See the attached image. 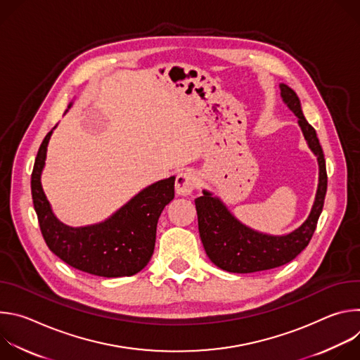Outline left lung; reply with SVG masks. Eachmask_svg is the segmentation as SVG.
<instances>
[{"label": "left lung", "mask_w": 360, "mask_h": 360, "mask_svg": "<svg viewBox=\"0 0 360 360\" xmlns=\"http://www.w3.org/2000/svg\"><path fill=\"white\" fill-rule=\"evenodd\" d=\"M72 104L74 101L64 115ZM57 127L58 124L45 135L31 175L34 210L48 248L68 265L91 275L121 278L141 272L150 258L158 219L175 196V176L142 188L104 221L82 226L67 225L54 212L41 182L48 143Z\"/></svg>", "instance_id": "obj_1"}]
</instances>
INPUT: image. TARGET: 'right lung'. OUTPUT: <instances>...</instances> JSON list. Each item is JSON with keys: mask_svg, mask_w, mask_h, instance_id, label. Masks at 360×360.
I'll list each match as a JSON object with an SVG mask.
<instances>
[{"mask_svg": "<svg viewBox=\"0 0 360 360\" xmlns=\"http://www.w3.org/2000/svg\"><path fill=\"white\" fill-rule=\"evenodd\" d=\"M283 104L297 118L303 138L318 161L319 178L315 200L306 221L285 235H271L255 231L242 224L229 211L225 202L212 191L203 189L195 199L200 239L211 261L231 274H252L282 266L293 261L309 243L323 208L328 176L323 150L314 127L306 121L300 101L286 84H279Z\"/></svg>", "mask_w": 360, "mask_h": 360, "instance_id": "obj_1", "label": "right lung"}]
</instances>
